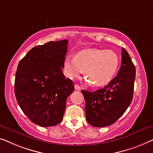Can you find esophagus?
I'll list each match as a JSON object with an SVG mask.
<instances>
[{
  "label": "esophagus",
  "instance_id": "obj_1",
  "mask_svg": "<svg viewBox=\"0 0 153 153\" xmlns=\"http://www.w3.org/2000/svg\"><path fill=\"white\" fill-rule=\"evenodd\" d=\"M74 87H75V89L77 90V91H80L81 89V87H79L78 85H74Z\"/></svg>",
  "mask_w": 153,
  "mask_h": 153
}]
</instances>
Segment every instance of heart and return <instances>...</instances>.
<instances>
[{
    "label": "heart",
    "mask_w": 153,
    "mask_h": 153,
    "mask_svg": "<svg viewBox=\"0 0 153 153\" xmlns=\"http://www.w3.org/2000/svg\"><path fill=\"white\" fill-rule=\"evenodd\" d=\"M119 65V57L114 51L91 48L77 53L74 57H66L64 68L66 76L71 79L79 77L85 70L87 82L98 87L111 81Z\"/></svg>",
    "instance_id": "b5f03b06"
}]
</instances>
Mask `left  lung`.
I'll return each mask as SVG.
<instances>
[{
    "label": "left lung",
    "instance_id": "8db88e82",
    "mask_svg": "<svg viewBox=\"0 0 153 153\" xmlns=\"http://www.w3.org/2000/svg\"><path fill=\"white\" fill-rule=\"evenodd\" d=\"M121 55V66L117 76L108 85L96 91L82 90L86 102V119L92 126L103 128L114 123L132 102L136 70L123 48Z\"/></svg>",
    "mask_w": 153,
    "mask_h": 153
}]
</instances>
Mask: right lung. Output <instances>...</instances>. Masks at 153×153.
<instances>
[{"label": "right lung", "instance_id": "right-lung-1", "mask_svg": "<svg viewBox=\"0 0 153 153\" xmlns=\"http://www.w3.org/2000/svg\"><path fill=\"white\" fill-rule=\"evenodd\" d=\"M67 39L34 47L19 62L14 93L23 113L42 127L55 126L63 119L66 99L74 90L62 72Z\"/></svg>", "mask_w": 153, "mask_h": 153}]
</instances>
